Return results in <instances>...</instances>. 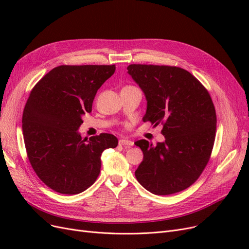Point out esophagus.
<instances>
[{"label":"esophagus","instance_id":"1","mask_svg":"<svg viewBox=\"0 0 249 249\" xmlns=\"http://www.w3.org/2000/svg\"><path fill=\"white\" fill-rule=\"evenodd\" d=\"M119 145L133 146V145H134V142L131 141V140H127V139H120V140H119Z\"/></svg>","mask_w":249,"mask_h":249}]
</instances>
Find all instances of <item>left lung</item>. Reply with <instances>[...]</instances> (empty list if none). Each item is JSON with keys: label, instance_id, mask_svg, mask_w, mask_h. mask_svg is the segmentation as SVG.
Segmentation results:
<instances>
[{"label": "left lung", "instance_id": "1", "mask_svg": "<svg viewBox=\"0 0 249 249\" xmlns=\"http://www.w3.org/2000/svg\"><path fill=\"white\" fill-rule=\"evenodd\" d=\"M127 72L144 92L147 108L143 122L162 124L164 142L135 144L143 161L135 171L138 182L157 195L190 187L207 166L216 135V111L208 90L180 67L131 64Z\"/></svg>", "mask_w": 249, "mask_h": 249}]
</instances>
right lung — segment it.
<instances>
[{
  "instance_id": "add662e5",
  "label": "right lung",
  "mask_w": 249,
  "mask_h": 249,
  "mask_svg": "<svg viewBox=\"0 0 249 249\" xmlns=\"http://www.w3.org/2000/svg\"><path fill=\"white\" fill-rule=\"evenodd\" d=\"M115 65H60L33 87L22 113L28 159L42 182L61 194H78L101 172V156L117 138L103 133L83 140L82 115L92 110L97 90Z\"/></svg>"
}]
</instances>
